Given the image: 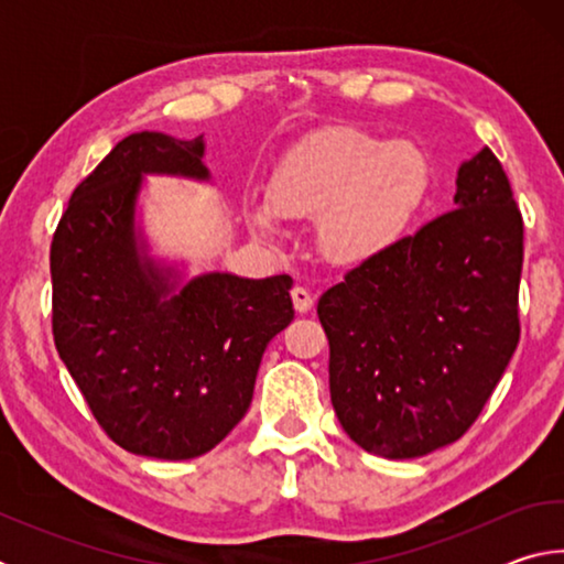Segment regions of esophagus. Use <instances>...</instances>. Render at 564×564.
Instances as JSON below:
<instances>
[{"instance_id":"esophagus-1","label":"esophagus","mask_w":564,"mask_h":564,"mask_svg":"<svg viewBox=\"0 0 564 564\" xmlns=\"http://www.w3.org/2000/svg\"><path fill=\"white\" fill-rule=\"evenodd\" d=\"M291 299H293V305L299 313H308L313 308V295L305 291L303 285H295V289L291 291Z\"/></svg>"}]
</instances>
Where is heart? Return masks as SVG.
I'll return each instance as SVG.
<instances>
[{
  "mask_svg": "<svg viewBox=\"0 0 564 564\" xmlns=\"http://www.w3.org/2000/svg\"><path fill=\"white\" fill-rule=\"evenodd\" d=\"M433 184L431 161L413 141L360 129H328L283 156L256 206V231L271 236L275 216L318 218L321 253L340 265L376 259L393 246Z\"/></svg>",
  "mask_w": 564,
  "mask_h": 564,
  "instance_id": "heart-1",
  "label": "heart"
}]
</instances>
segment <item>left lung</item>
Wrapping results in <instances>:
<instances>
[{
	"label": "left lung",
	"mask_w": 564,
	"mask_h": 564,
	"mask_svg": "<svg viewBox=\"0 0 564 564\" xmlns=\"http://www.w3.org/2000/svg\"><path fill=\"white\" fill-rule=\"evenodd\" d=\"M455 208L356 265L318 301L330 403L362 451L405 460L455 443L520 343L522 214L485 147Z\"/></svg>",
	"instance_id": "left-lung-1"
}]
</instances>
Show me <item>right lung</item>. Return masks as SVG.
Wrapping results in <instances>:
<instances>
[{"label": "right lung", "mask_w": 564, "mask_h": 564, "mask_svg": "<svg viewBox=\"0 0 564 564\" xmlns=\"http://www.w3.org/2000/svg\"><path fill=\"white\" fill-rule=\"evenodd\" d=\"M204 137L121 139L74 188L52 238V333L101 431L133 455L191 460L234 431L263 350L293 321L291 275L206 273L176 289L141 251L144 174L208 178Z\"/></svg>", "instance_id": "obj_1"}]
</instances>
